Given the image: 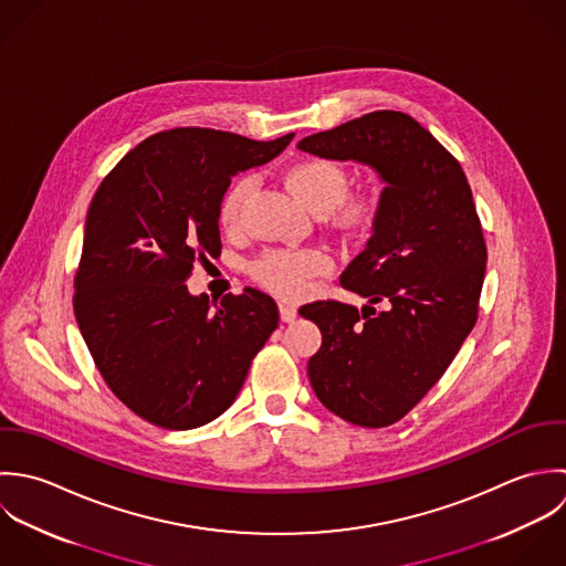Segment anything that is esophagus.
<instances>
[{
    "instance_id": "obj_1",
    "label": "esophagus",
    "mask_w": 566,
    "mask_h": 566,
    "mask_svg": "<svg viewBox=\"0 0 566 566\" xmlns=\"http://www.w3.org/2000/svg\"><path fill=\"white\" fill-rule=\"evenodd\" d=\"M280 317H282V322L289 324L297 317V308L291 302H280Z\"/></svg>"
}]
</instances>
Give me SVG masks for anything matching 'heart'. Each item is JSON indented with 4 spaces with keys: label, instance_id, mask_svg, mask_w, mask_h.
<instances>
[{
    "label": "heart",
    "instance_id": "1",
    "mask_svg": "<svg viewBox=\"0 0 566 566\" xmlns=\"http://www.w3.org/2000/svg\"><path fill=\"white\" fill-rule=\"evenodd\" d=\"M286 184L315 212H328L335 226L354 229L365 226L374 210L376 197L371 190L360 188L347 192V172L339 161L328 157H304L286 172ZM253 190L249 175L238 177L223 195L221 226L235 229L242 219V208ZM333 258L326 249H271L260 255L251 271L253 277L277 295L293 297L306 291L311 280L328 273Z\"/></svg>",
    "mask_w": 566,
    "mask_h": 566
}]
</instances>
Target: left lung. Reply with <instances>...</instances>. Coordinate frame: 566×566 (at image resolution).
Segmentation results:
<instances>
[{
  "label": "left lung",
  "instance_id": "1",
  "mask_svg": "<svg viewBox=\"0 0 566 566\" xmlns=\"http://www.w3.org/2000/svg\"><path fill=\"white\" fill-rule=\"evenodd\" d=\"M297 146L369 164L387 184L374 235L340 275L367 304L300 308L322 331L308 360L322 405L382 429L431 391L476 324L488 260L481 221L459 161L411 115L371 112Z\"/></svg>",
  "mask_w": 566,
  "mask_h": 566
}]
</instances>
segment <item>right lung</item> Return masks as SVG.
Segmentation results:
<instances>
[{"label":"right lung","instance_id":"right-lung-1","mask_svg":"<svg viewBox=\"0 0 566 566\" xmlns=\"http://www.w3.org/2000/svg\"><path fill=\"white\" fill-rule=\"evenodd\" d=\"M271 142L179 126L128 150L98 186L74 275V315L105 382L135 416L188 431L235 400L253 356L277 328L258 289L217 308L186 280L221 253L219 212L231 175L277 157Z\"/></svg>","mask_w":566,"mask_h":566}]
</instances>
